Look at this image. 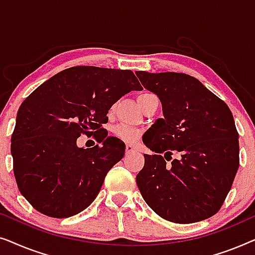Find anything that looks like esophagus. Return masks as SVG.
I'll return each instance as SVG.
<instances>
[{
  "label": "esophagus",
  "instance_id": "1",
  "mask_svg": "<svg viewBox=\"0 0 255 255\" xmlns=\"http://www.w3.org/2000/svg\"><path fill=\"white\" fill-rule=\"evenodd\" d=\"M125 151H127V153H132L135 151V147L131 144H127V146H125Z\"/></svg>",
  "mask_w": 255,
  "mask_h": 255
}]
</instances>
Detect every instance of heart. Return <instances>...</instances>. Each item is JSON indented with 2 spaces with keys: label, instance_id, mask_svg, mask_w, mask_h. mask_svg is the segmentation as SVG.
<instances>
[{
  "label": "heart",
  "instance_id": "1",
  "mask_svg": "<svg viewBox=\"0 0 255 255\" xmlns=\"http://www.w3.org/2000/svg\"><path fill=\"white\" fill-rule=\"evenodd\" d=\"M149 94L151 93L141 94V95L138 97V100H140L141 97L149 95ZM114 134L117 139H120V140L124 142H135L139 138H140V131H139L138 128H131L125 124L117 125V127L114 128Z\"/></svg>",
  "mask_w": 255,
  "mask_h": 255
}]
</instances>
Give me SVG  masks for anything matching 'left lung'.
<instances>
[{"label":"left lung","instance_id":"obj_1","mask_svg":"<svg viewBox=\"0 0 255 255\" xmlns=\"http://www.w3.org/2000/svg\"><path fill=\"white\" fill-rule=\"evenodd\" d=\"M135 75L158 95L163 113L142 140L154 152L144 154L145 165L135 177L142 198L173 223L211 217L224 203L239 167V134L231 110L194 76L142 71Z\"/></svg>","mask_w":255,"mask_h":255}]
</instances>
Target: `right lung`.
<instances>
[{
    "label": "right lung",
    "mask_w": 255,
    "mask_h": 255,
    "mask_svg": "<svg viewBox=\"0 0 255 255\" xmlns=\"http://www.w3.org/2000/svg\"><path fill=\"white\" fill-rule=\"evenodd\" d=\"M141 89L132 71L75 66L24 100L11 135L13 174L37 211L67 218L93 203L125 152L102 128L108 111L125 94ZM81 134H93L103 146L78 148Z\"/></svg>",
    "instance_id": "obj_1"
}]
</instances>
